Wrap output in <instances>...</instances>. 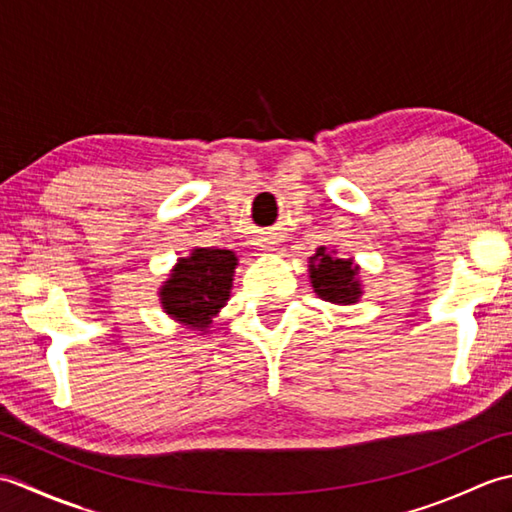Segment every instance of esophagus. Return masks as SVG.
<instances>
[{"instance_id": "34e87169", "label": "esophagus", "mask_w": 512, "mask_h": 512, "mask_svg": "<svg viewBox=\"0 0 512 512\" xmlns=\"http://www.w3.org/2000/svg\"><path fill=\"white\" fill-rule=\"evenodd\" d=\"M268 248H273V246H268Z\"/></svg>"}]
</instances>
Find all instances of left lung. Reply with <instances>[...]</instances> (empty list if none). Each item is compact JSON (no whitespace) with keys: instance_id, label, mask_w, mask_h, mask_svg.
Listing matches in <instances>:
<instances>
[{"instance_id":"left-lung-1","label":"left lung","mask_w":512,"mask_h":512,"mask_svg":"<svg viewBox=\"0 0 512 512\" xmlns=\"http://www.w3.org/2000/svg\"><path fill=\"white\" fill-rule=\"evenodd\" d=\"M310 259L312 286L321 299L347 306V303H354L361 297L352 259H336L330 253H325V248H319L317 255Z\"/></svg>"}]
</instances>
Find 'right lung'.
Here are the masks:
<instances>
[{
	"instance_id": "1",
	"label": "right lung",
	"mask_w": 512,
	"mask_h": 512,
	"mask_svg": "<svg viewBox=\"0 0 512 512\" xmlns=\"http://www.w3.org/2000/svg\"><path fill=\"white\" fill-rule=\"evenodd\" d=\"M237 257L233 250L195 248L180 259L171 279L162 286V306L173 319L195 330H206L228 299Z\"/></svg>"
}]
</instances>
